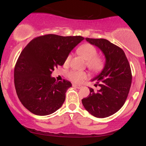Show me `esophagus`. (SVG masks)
I'll list each match as a JSON object with an SVG mask.
<instances>
[{"instance_id":"34e87169","label":"esophagus","mask_w":146,"mask_h":146,"mask_svg":"<svg viewBox=\"0 0 146 146\" xmlns=\"http://www.w3.org/2000/svg\"><path fill=\"white\" fill-rule=\"evenodd\" d=\"M73 87H75V88H78V89H80V88H81L82 87V86H80V85H78V84H73Z\"/></svg>"}]
</instances>
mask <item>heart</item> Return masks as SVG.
<instances>
[{"label": "heart", "instance_id": "1", "mask_svg": "<svg viewBox=\"0 0 146 146\" xmlns=\"http://www.w3.org/2000/svg\"><path fill=\"white\" fill-rule=\"evenodd\" d=\"M78 53L82 56L86 60V65L90 71L98 72L103 68L104 61L101 57L97 56L98 50L93 45L84 44L78 48ZM71 55L69 54L65 60V63L67 64L71 60ZM68 78L75 82H82L86 78V73L82 71H71L68 73Z\"/></svg>", "mask_w": 146, "mask_h": 146}]
</instances>
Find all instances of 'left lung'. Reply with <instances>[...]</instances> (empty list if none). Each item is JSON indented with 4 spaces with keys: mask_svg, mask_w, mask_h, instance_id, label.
I'll use <instances>...</instances> for the list:
<instances>
[{
    "mask_svg": "<svg viewBox=\"0 0 146 146\" xmlns=\"http://www.w3.org/2000/svg\"><path fill=\"white\" fill-rule=\"evenodd\" d=\"M86 40L101 50L106 63L101 73L92 80L100 89L95 91L89 88L90 94L82 102L92 115L104 118L117 113L124 104L131 86V69L124 51L117 45L103 38H86Z\"/></svg>",
    "mask_w": 146,
    "mask_h": 146,
    "instance_id": "1",
    "label": "left lung"
}]
</instances>
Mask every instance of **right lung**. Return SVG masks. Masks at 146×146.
Here are the masks:
<instances>
[{
    "instance_id": "add662e5",
    "label": "right lung",
    "mask_w": 146,
    "mask_h": 146,
    "mask_svg": "<svg viewBox=\"0 0 146 146\" xmlns=\"http://www.w3.org/2000/svg\"><path fill=\"white\" fill-rule=\"evenodd\" d=\"M84 38L47 34L35 38L22 51L14 68V84L20 101L36 115L53 113L64 102L69 81H56L54 68Z\"/></svg>"
}]
</instances>
